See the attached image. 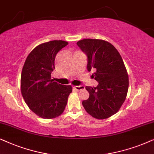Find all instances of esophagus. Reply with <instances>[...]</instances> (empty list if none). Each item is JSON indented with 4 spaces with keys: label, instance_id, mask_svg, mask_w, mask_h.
I'll use <instances>...</instances> for the list:
<instances>
[{
    "label": "esophagus",
    "instance_id": "34e87169",
    "mask_svg": "<svg viewBox=\"0 0 154 154\" xmlns=\"http://www.w3.org/2000/svg\"><path fill=\"white\" fill-rule=\"evenodd\" d=\"M85 88V87L82 85H79V86H75V87H73V89L75 90H77V91H79V90Z\"/></svg>",
    "mask_w": 154,
    "mask_h": 154
}]
</instances>
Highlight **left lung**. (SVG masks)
Returning a JSON list of instances; mask_svg holds the SVG:
<instances>
[{"label": "left lung", "instance_id": "8db88e82", "mask_svg": "<svg viewBox=\"0 0 154 154\" xmlns=\"http://www.w3.org/2000/svg\"><path fill=\"white\" fill-rule=\"evenodd\" d=\"M87 56V69L98 82L96 87H86L89 98L82 101L88 113L96 119L116 114L125 100L129 78L122 57L109 42L85 38L77 43Z\"/></svg>", "mask_w": 154, "mask_h": 154}]
</instances>
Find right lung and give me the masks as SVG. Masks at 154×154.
Here are the masks:
<instances>
[{
  "label": "right lung",
  "mask_w": 154,
  "mask_h": 154,
  "mask_svg": "<svg viewBox=\"0 0 154 154\" xmlns=\"http://www.w3.org/2000/svg\"><path fill=\"white\" fill-rule=\"evenodd\" d=\"M68 43L54 40L38 45L28 55L21 75V92L29 108L44 119L63 113L72 92L70 85H62L51 79L55 58Z\"/></svg>",
  "instance_id": "1"
}]
</instances>
